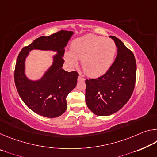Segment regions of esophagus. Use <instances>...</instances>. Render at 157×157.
I'll return each mask as SVG.
<instances>
[{"instance_id":"34e87169","label":"esophagus","mask_w":157,"mask_h":157,"mask_svg":"<svg viewBox=\"0 0 157 157\" xmlns=\"http://www.w3.org/2000/svg\"><path fill=\"white\" fill-rule=\"evenodd\" d=\"M78 80L79 81V82H84V80H85V79L84 78H82V76H80L79 75L78 78Z\"/></svg>"}]
</instances>
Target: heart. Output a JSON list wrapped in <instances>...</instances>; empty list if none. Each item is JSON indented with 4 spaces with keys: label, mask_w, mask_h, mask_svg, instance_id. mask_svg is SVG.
<instances>
[{
    "label": "heart",
    "mask_w": 157,
    "mask_h": 157,
    "mask_svg": "<svg viewBox=\"0 0 157 157\" xmlns=\"http://www.w3.org/2000/svg\"><path fill=\"white\" fill-rule=\"evenodd\" d=\"M116 52V45L112 39L89 34L74 40L71 51L65 52L68 64L78 65L81 60L82 68L91 77H99L109 69Z\"/></svg>",
    "instance_id": "heart-1"
}]
</instances>
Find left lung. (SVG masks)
Here are the masks:
<instances>
[{"mask_svg": "<svg viewBox=\"0 0 157 157\" xmlns=\"http://www.w3.org/2000/svg\"><path fill=\"white\" fill-rule=\"evenodd\" d=\"M118 53L107 73L96 79H86L85 100L88 108L97 116H109L128 102L136 82L134 55L120 39L110 36Z\"/></svg>", "mask_w": 157, "mask_h": 157, "instance_id": "obj_1", "label": "left lung"}]
</instances>
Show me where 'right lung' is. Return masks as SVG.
<instances>
[{"label":"right lung","instance_id":"1","mask_svg":"<svg viewBox=\"0 0 157 157\" xmlns=\"http://www.w3.org/2000/svg\"><path fill=\"white\" fill-rule=\"evenodd\" d=\"M73 32L61 30L48 36H40L24 47L18 55L14 71V82L18 94L34 112L47 118H56L67 109L66 97L75 88L79 74L67 72L62 66L65 47ZM33 49L54 51L52 65L41 78L33 81L25 74V59Z\"/></svg>","mask_w":157,"mask_h":157}]
</instances>
